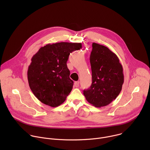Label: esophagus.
Here are the masks:
<instances>
[{"label":"esophagus","mask_w":150,"mask_h":150,"mask_svg":"<svg viewBox=\"0 0 150 150\" xmlns=\"http://www.w3.org/2000/svg\"><path fill=\"white\" fill-rule=\"evenodd\" d=\"M79 85V81H75L74 82V86L75 87H78Z\"/></svg>","instance_id":"34e87169"}]
</instances>
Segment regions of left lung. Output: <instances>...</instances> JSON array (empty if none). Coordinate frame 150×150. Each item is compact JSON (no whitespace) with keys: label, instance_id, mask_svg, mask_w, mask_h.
Listing matches in <instances>:
<instances>
[{"label":"left lung","instance_id":"1","mask_svg":"<svg viewBox=\"0 0 150 150\" xmlns=\"http://www.w3.org/2000/svg\"><path fill=\"white\" fill-rule=\"evenodd\" d=\"M90 55L91 87L83 90L89 103L101 108L111 103L120 94L124 82L123 67L117 55L107 47L93 42Z\"/></svg>","mask_w":150,"mask_h":150}]
</instances>
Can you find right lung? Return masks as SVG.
I'll list each match as a JSON object with an SVG mask.
<instances>
[{"instance_id": "right-lung-1", "label": "right lung", "mask_w": 150, "mask_h": 150, "mask_svg": "<svg viewBox=\"0 0 150 150\" xmlns=\"http://www.w3.org/2000/svg\"><path fill=\"white\" fill-rule=\"evenodd\" d=\"M81 47L78 42L47 44L33 56L28 81L32 92L41 103L56 108L66 100L74 85L67 62L70 53Z\"/></svg>"}]
</instances>
